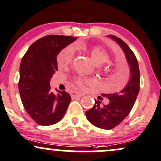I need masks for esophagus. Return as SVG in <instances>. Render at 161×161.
Masks as SVG:
<instances>
[{
  "mask_svg": "<svg viewBox=\"0 0 161 161\" xmlns=\"http://www.w3.org/2000/svg\"><path fill=\"white\" fill-rule=\"evenodd\" d=\"M71 97L72 99H75L76 98V97H82L83 96V94L82 93H80V92H75V91H72V92H71Z\"/></svg>",
  "mask_w": 161,
  "mask_h": 161,
  "instance_id": "obj_1",
  "label": "esophagus"
}]
</instances>
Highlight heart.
<instances>
[{
	"instance_id": "1",
	"label": "heart",
	"mask_w": 161,
	"mask_h": 161,
	"mask_svg": "<svg viewBox=\"0 0 161 161\" xmlns=\"http://www.w3.org/2000/svg\"><path fill=\"white\" fill-rule=\"evenodd\" d=\"M77 47L86 50L90 55L91 58L96 64L99 65V70L101 72L108 74L113 70V64L108 61L109 54L107 50L102 47L95 46L88 48L83 45H79ZM74 56V47L72 46H67L58 53L57 56V63L60 67H66L72 61ZM73 82L79 88L84 89L86 86H92L96 84V79L94 77H86V76H77L73 79Z\"/></svg>"
}]
</instances>
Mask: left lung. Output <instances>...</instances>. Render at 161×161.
<instances>
[{"label": "left lung", "mask_w": 161, "mask_h": 161, "mask_svg": "<svg viewBox=\"0 0 161 161\" xmlns=\"http://www.w3.org/2000/svg\"><path fill=\"white\" fill-rule=\"evenodd\" d=\"M122 48L130 67V79L127 86L120 92L102 94L109 100V103L101 106V102L95 100L94 106L86 111L87 119L96 127L111 129L118 126L129 114L140 89V74L137 58L133 51L121 39L110 35Z\"/></svg>", "instance_id": "obj_1"}]
</instances>
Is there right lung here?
I'll return each instance as SVG.
<instances>
[{"mask_svg":"<svg viewBox=\"0 0 161 161\" xmlns=\"http://www.w3.org/2000/svg\"><path fill=\"white\" fill-rule=\"evenodd\" d=\"M76 40L69 36L48 35L29 47L20 64L19 90L24 108L38 125H51L61 121L71 99L65 91L51 92L50 81L58 71L57 55Z\"/></svg>","mask_w":161,"mask_h":161,"instance_id":"add662e5","label":"right lung"}]
</instances>
